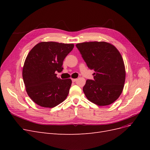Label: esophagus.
<instances>
[{
	"instance_id": "1",
	"label": "esophagus",
	"mask_w": 150,
	"mask_h": 150,
	"mask_svg": "<svg viewBox=\"0 0 150 150\" xmlns=\"http://www.w3.org/2000/svg\"><path fill=\"white\" fill-rule=\"evenodd\" d=\"M77 80H78L77 79H72V82H76V81Z\"/></svg>"
}]
</instances>
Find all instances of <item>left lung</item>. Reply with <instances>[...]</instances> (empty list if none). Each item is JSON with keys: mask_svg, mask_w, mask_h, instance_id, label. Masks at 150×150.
<instances>
[{"mask_svg": "<svg viewBox=\"0 0 150 150\" xmlns=\"http://www.w3.org/2000/svg\"><path fill=\"white\" fill-rule=\"evenodd\" d=\"M94 79H88L83 91L89 101L98 106L110 105L120 97L124 88V61L113 45L106 42H86L76 45Z\"/></svg>", "mask_w": 150, "mask_h": 150, "instance_id": "8db88e82", "label": "left lung"}]
</instances>
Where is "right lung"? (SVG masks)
<instances>
[{
  "label": "right lung",
  "instance_id": "add662e5",
  "mask_svg": "<svg viewBox=\"0 0 150 150\" xmlns=\"http://www.w3.org/2000/svg\"><path fill=\"white\" fill-rule=\"evenodd\" d=\"M73 48V44L41 42L28 54L22 78L27 93L39 106L55 107L67 98L72 81L58 78L56 72L62 71L63 61Z\"/></svg>",
  "mask_w": 150,
  "mask_h": 150
}]
</instances>
